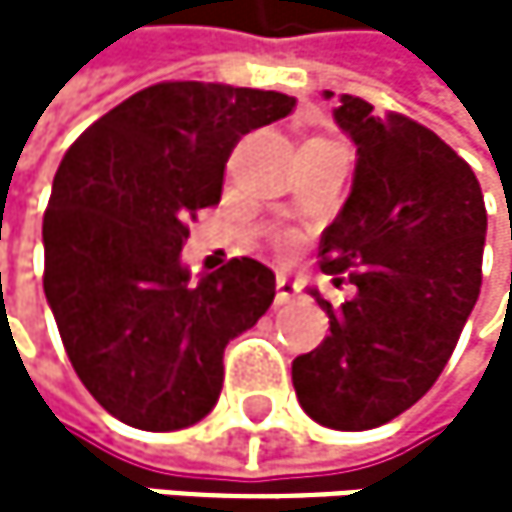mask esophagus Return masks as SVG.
I'll return each instance as SVG.
<instances>
[{
  "instance_id": "1",
  "label": "esophagus",
  "mask_w": 512,
  "mask_h": 512,
  "mask_svg": "<svg viewBox=\"0 0 512 512\" xmlns=\"http://www.w3.org/2000/svg\"><path fill=\"white\" fill-rule=\"evenodd\" d=\"M298 294V282H291L288 276H276V304H291Z\"/></svg>"
}]
</instances>
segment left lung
Instances as JSON below:
<instances>
[{
	"label": "left lung",
	"instance_id": "left-lung-1",
	"mask_svg": "<svg viewBox=\"0 0 512 512\" xmlns=\"http://www.w3.org/2000/svg\"><path fill=\"white\" fill-rule=\"evenodd\" d=\"M334 119L359 159L319 267L356 294L334 310L313 291L331 334L291 362V381L316 424L371 430L442 375L479 298L488 221L473 168L427 125L353 94Z\"/></svg>",
	"mask_w": 512,
	"mask_h": 512
}]
</instances>
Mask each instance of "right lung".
<instances>
[{
    "label": "right lung",
    "instance_id": "1",
    "mask_svg": "<svg viewBox=\"0 0 512 512\" xmlns=\"http://www.w3.org/2000/svg\"><path fill=\"white\" fill-rule=\"evenodd\" d=\"M294 97L218 82H159L88 125L61 159L42 221L45 298L85 390L137 430L202 421L227 344L258 322L276 276L233 258L190 282V221L221 202L224 168L251 128Z\"/></svg>",
    "mask_w": 512,
    "mask_h": 512
}]
</instances>
